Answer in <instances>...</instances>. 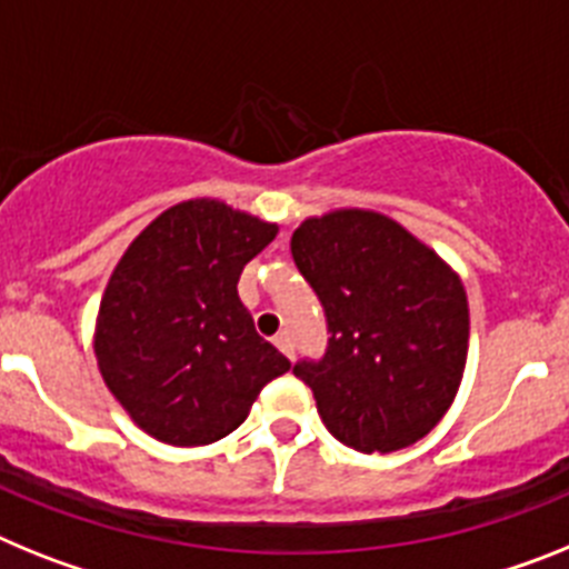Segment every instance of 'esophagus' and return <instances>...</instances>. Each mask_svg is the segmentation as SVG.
I'll return each mask as SVG.
<instances>
[{
  "label": "esophagus",
  "mask_w": 569,
  "mask_h": 569,
  "mask_svg": "<svg viewBox=\"0 0 569 569\" xmlns=\"http://www.w3.org/2000/svg\"><path fill=\"white\" fill-rule=\"evenodd\" d=\"M274 346H278L286 358H295V335L291 332H280L278 338H274Z\"/></svg>",
  "instance_id": "obj_1"
}]
</instances>
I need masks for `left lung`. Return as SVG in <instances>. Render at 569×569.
<instances>
[{
    "instance_id": "left-lung-1",
    "label": "left lung",
    "mask_w": 569,
    "mask_h": 569,
    "mask_svg": "<svg viewBox=\"0 0 569 569\" xmlns=\"http://www.w3.org/2000/svg\"><path fill=\"white\" fill-rule=\"evenodd\" d=\"M291 257L332 335L323 358L295 363L326 429L358 452L421 441L452 407L467 367L461 278L392 217L369 209L303 220Z\"/></svg>"
}]
</instances>
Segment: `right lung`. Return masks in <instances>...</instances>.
<instances>
[{
	"instance_id": "1",
	"label": "right lung",
	"mask_w": 569,
	"mask_h": 569,
	"mask_svg": "<svg viewBox=\"0 0 569 569\" xmlns=\"http://www.w3.org/2000/svg\"><path fill=\"white\" fill-rule=\"evenodd\" d=\"M278 226L211 197L177 202L128 246L102 295L93 355L151 438L206 447L246 421L289 360L257 335L240 271Z\"/></svg>"
}]
</instances>
